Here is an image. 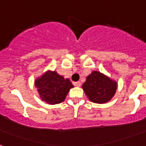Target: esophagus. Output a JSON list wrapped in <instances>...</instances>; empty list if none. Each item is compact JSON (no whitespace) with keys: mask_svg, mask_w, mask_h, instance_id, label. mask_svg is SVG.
Wrapping results in <instances>:
<instances>
[{"mask_svg":"<svg viewBox=\"0 0 146 146\" xmlns=\"http://www.w3.org/2000/svg\"><path fill=\"white\" fill-rule=\"evenodd\" d=\"M73 84H74V86H76L80 87V86H81V82H73Z\"/></svg>","mask_w":146,"mask_h":146,"instance_id":"obj_1","label":"esophagus"}]
</instances>
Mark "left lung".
<instances>
[{
  "label": "left lung",
  "instance_id": "1",
  "mask_svg": "<svg viewBox=\"0 0 146 146\" xmlns=\"http://www.w3.org/2000/svg\"><path fill=\"white\" fill-rule=\"evenodd\" d=\"M117 82L100 72L93 71L86 77L82 89L89 100L102 104L112 98L117 90Z\"/></svg>",
  "mask_w": 146,
  "mask_h": 146
}]
</instances>
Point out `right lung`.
I'll list each match as a JSON object with an SVG mask.
<instances>
[{
  "label": "right lung",
  "instance_id": "1",
  "mask_svg": "<svg viewBox=\"0 0 146 146\" xmlns=\"http://www.w3.org/2000/svg\"><path fill=\"white\" fill-rule=\"evenodd\" d=\"M35 86L42 101L50 104L64 102L70 89L73 87L68 79L64 80L55 71H48L35 80Z\"/></svg>",
  "mask_w": 146,
  "mask_h": 146
}]
</instances>
